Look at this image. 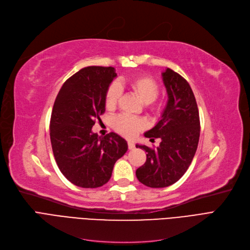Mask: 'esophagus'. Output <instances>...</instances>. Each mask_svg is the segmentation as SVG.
<instances>
[{
  "label": "esophagus",
  "mask_w": 250,
  "mask_h": 250,
  "mask_svg": "<svg viewBox=\"0 0 250 250\" xmlns=\"http://www.w3.org/2000/svg\"><path fill=\"white\" fill-rule=\"evenodd\" d=\"M134 147H135V145H134V143L133 142H128V149L129 150H132V149H134Z\"/></svg>",
  "instance_id": "obj_1"
}]
</instances>
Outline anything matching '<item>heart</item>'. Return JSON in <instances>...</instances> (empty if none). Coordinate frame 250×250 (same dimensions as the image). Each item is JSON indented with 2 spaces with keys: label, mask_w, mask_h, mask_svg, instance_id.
<instances>
[{
  "label": "heart",
  "mask_w": 250,
  "mask_h": 250,
  "mask_svg": "<svg viewBox=\"0 0 250 250\" xmlns=\"http://www.w3.org/2000/svg\"><path fill=\"white\" fill-rule=\"evenodd\" d=\"M128 85L144 104L148 107H155L156 105L155 101L159 93V85L156 81L148 75H139L131 77L128 81ZM120 97H121V88L116 83H110L104 96L105 107L108 110L115 109ZM145 126L144 120L128 116H119L114 121V128L116 130L128 137L135 135Z\"/></svg>",
  "instance_id": "obj_1"
}]
</instances>
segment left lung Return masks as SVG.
Returning a JSON list of instances; mask_svg holds the SVG:
<instances>
[{
    "instance_id": "8db88e82",
    "label": "left lung",
    "mask_w": 250,
    "mask_h": 250,
    "mask_svg": "<svg viewBox=\"0 0 250 250\" xmlns=\"http://www.w3.org/2000/svg\"><path fill=\"white\" fill-rule=\"evenodd\" d=\"M162 81L167 93V103L160 121L145 133L151 140L159 139L157 149L136 145L147 152L145 165L135 171L141 183L163 188L176 183L194 157L200 140V115L194 94L184 77L167 68Z\"/></svg>"
}]
</instances>
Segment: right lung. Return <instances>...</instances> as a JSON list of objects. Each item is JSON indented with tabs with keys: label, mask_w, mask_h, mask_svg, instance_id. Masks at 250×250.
<instances>
[{
	"label": "right lung",
	"mask_w": 250,
	"mask_h": 250,
	"mask_svg": "<svg viewBox=\"0 0 250 250\" xmlns=\"http://www.w3.org/2000/svg\"><path fill=\"white\" fill-rule=\"evenodd\" d=\"M117 73L114 67L89 66L68 79L55 100L50 143L61 173L79 187L97 188L108 182L127 142L115 132H92L104 114V96Z\"/></svg>",
	"instance_id": "obj_1"
}]
</instances>
